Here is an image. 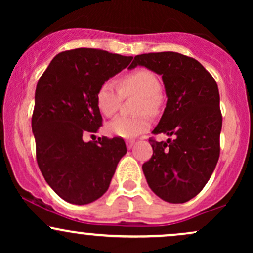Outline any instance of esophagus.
<instances>
[{"mask_svg":"<svg viewBox=\"0 0 253 253\" xmlns=\"http://www.w3.org/2000/svg\"><path fill=\"white\" fill-rule=\"evenodd\" d=\"M134 143H135V141H134V140H127V141H126V145H127V149H128V150H130V149H132V147H133V146H134Z\"/></svg>","mask_w":253,"mask_h":253,"instance_id":"34e87169","label":"esophagus"}]
</instances>
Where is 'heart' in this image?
<instances>
[{
	"mask_svg": "<svg viewBox=\"0 0 253 253\" xmlns=\"http://www.w3.org/2000/svg\"><path fill=\"white\" fill-rule=\"evenodd\" d=\"M120 90L113 81H106L98 89L96 103L100 112L106 117H113L118 112L121 100L129 94H139L140 98L136 104V117H118L107 125V132L110 135L121 138H135L150 129L151 119L146 113L156 114L161 106V82L153 72L146 69H139L121 78Z\"/></svg>",
	"mask_w": 253,
	"mask_h": 253,
	"instance_id": "obj_1",
	"label": "heart"
}]
</instances>
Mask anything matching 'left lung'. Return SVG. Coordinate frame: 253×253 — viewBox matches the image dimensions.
Masks as SVG:
<instances>
[{
    "label": "left lung",
    "mask_w": 253,
    "mask_h": 253,
    "mask_svg": "<svg viewBox=\"0 0 253 253\" xmlns=\"http://www.w3.org/2000/svg\"><path fill=\"white\" fill-rule=\"evenodd\" d=\"M143 65L163 78L168 102L150 138L153 155L143 164L151 190L162 200L183 203L195 197L210 181L220 156L222 115L213 76L201 63L177 52L144 53L129 69Z\"/></svg>",
    "instance_id": "obj_1"
}]
</instances>
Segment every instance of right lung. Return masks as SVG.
I'll return each mask as SVG.
<instances>
[{
  "mask_svg": "<svg viewBox=\"0 0 253 253\" xmlns=\"http://www.w3.org/2000/svg\"><path fill=\"white\" fill-rule=\"evenodd\" d=\"M132 59L75 48L58 53L38 81L32 115L37 162L47 184L66 202L86 205L102 196L127 152L121 138L85 143L83 135L102 126L100 86Z\"/></svg>",
  "mask_w": 253,
  "mask_h": 253,
  "instance_id": "right-lung-1",
  "label": "right lung"
}]
</instances>
